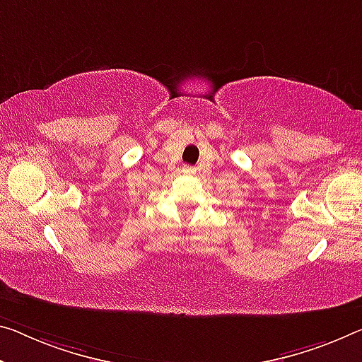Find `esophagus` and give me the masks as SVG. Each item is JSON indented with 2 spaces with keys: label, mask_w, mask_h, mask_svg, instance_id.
Returning a JSON list of instances; mask_svg holds the SVG:
<instances>
[{
  "label": "esophagus",
  "mask_w": 362,
  "mask_h": 362,
  "mask_svg": "<svg viewBox=\"0 0 362 362\" xmlns=\"http://www.w3.org/2000/svg\"><path fill=\"white\" fill-rule=\"evenodd\" d=\"M192 168H191V166H186V168H185V173H187V175H191L192 173Z\"/></svg>",
  "instance_id": "34e87169"
}]
</instances>
